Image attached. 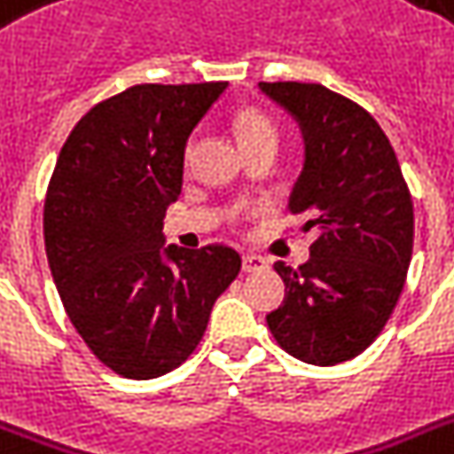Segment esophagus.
<instances>
[{"label":"esophagus","instance_id":"34e87169","mask_svg":"<svg viewBox=\"0 0 454 454\" xmlns=\"http://www.w3.org/2000/svg\"><path fill=\"white\" fill-rule=\"evenodd\" d=\"M266 266H269V262H266L263 256H256V254L242 256V270H245V273H256V270H263Z\"/></svg>","mask_w":454,"mask_h":454}]
</instances>
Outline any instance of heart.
Wrapping results in <instances>:
<instances>
[{"label": "heart", "mask_w": 454, "mask_h": 454, "mask_svg": "<svg viewBox=\"0 0 454 454\" xmlns=\"http://www.w3.org/2000/svg\"><path fill=\"white\" fill-rule=\"evenodd\" d=\"M235 134L240 138V145H254L263 141H276L278 144V129L276 124L270 122L269 117L263 115L262 110L245 108L235 117Z\"/></svg>", "instance_id": "1"}]
</instances>
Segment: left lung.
Returning <instances> with one entry per match:
<instances>
[{"label":"left lung","instance_id":"obj_1","mask_svg":"<svg viewBox=\"0 0 454 454\" xmlns=\"http://www.w3.org/2000/svg\"><path fill=\"white\" fill-rule=\"evenodd\" d=\"M259 87L301 127L306 160L290 212L317 231L303 266L276 263L285 301L266 323L290 356L337 365L380 337L398 303L412 259V198L387 134L358 103L323 84Z\"/></svg>","mask_w":454,"mask_h":454}]
</instances>
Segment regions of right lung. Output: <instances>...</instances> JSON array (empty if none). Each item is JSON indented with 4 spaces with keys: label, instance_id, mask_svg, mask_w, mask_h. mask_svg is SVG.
I'll return each instance as SVG.
<instances>
[{
    "label": "right lung",
    "instance_id": "1",
    "mask_svg": "<svg viewBox=\"0 0 454 454\" xmlns=\"http://www.w3.org/2000/svg\"><path fill=\"white\" fill-rule=\"evenodd\" d=\"M223 89L137 84L96 103L46 188L44 245L60 301L96 358L127 380H155L188 360L240 273L228 245L162 247L185 141Z\"/></svg>",
    "mask_w": 454,
    "mask_h": 454
}]
</instances>
